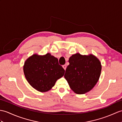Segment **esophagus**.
Wrapping results in <instances>:
<instances>
[{
	"mask_svg": "<svg viewBox=\"0 0 122 122\" xmlns=\"http://www.w3.org/2000/svg\"><path fill=\"white\" fill-rule=\"evenodd\" d=\"M62 67H63V69L65 70H66V64H64V65H63V66H62Z\"/></svg>",
	"mask_w": 122,
	"mask_h": 122,
	"instance_id": "obj_1",
	"label": "esophagus"
}]
</instances>
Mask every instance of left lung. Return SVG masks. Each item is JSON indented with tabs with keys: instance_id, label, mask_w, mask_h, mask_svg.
<instances>
[{
	"instance_id": "1",
	"label": "left lung",
	"mask_w": 122,
	"mask_h": 122,
	"mask_svg": "<svg viewBox=\"0 0 122 122\" xmlns=\"http://www.w3.org/2000/svg\"><path fill=\"white\" fill-rule=\"evenodd\" d=\"M64 74L71 88L76 93L84 94L92 90L100 77L101 65L100 61L92 55H72Z\"/></svg>"
}]
</instances>
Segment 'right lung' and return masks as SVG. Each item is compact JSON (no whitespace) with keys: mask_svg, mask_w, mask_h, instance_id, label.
<instances>
[{"mask_svg":"<svg viewBox=\"0 0 122 122\" xmlns=\"http://www.w3.org/2000/svg\"><path fill=\"white\" fill-rule=\"evenodd\" d=\"M23 71L29 83L41 92L51 89L65 72L59 64L58 59L50 53L42 56L33 55L25 61Z\"/></svg>","mask_w":122,"mask_h":122,"instance_id":"add662e5","label":"right lung"}]
</instances>
